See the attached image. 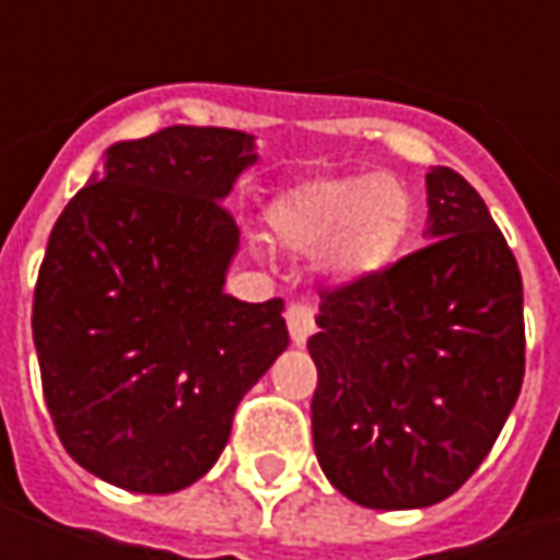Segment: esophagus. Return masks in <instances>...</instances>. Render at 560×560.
Here are the masks:
<instances>
[{
	"mask_svg": "<svg viewBox=\"0 0 560 560\" xmlns=\"http://www.w3.org/2000/svg\"><path fill=\"white\" fill-rule=\"evenodd\" d=\"M287 327L295 346H302L314 334V308L308 302H292L287 308Z\"/></svg>",
	"mask_w": 560,
	"mask_h": 560,
	"instance_id": "esophagus-1",
	"label": "esophagus"
}]
</instances>
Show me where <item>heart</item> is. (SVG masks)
Returning <instances> with one entry per match:
<instances>
[{"mask_svg":"<svg viewBox=\"0 0 560 560\" xmlns=\"http://www.w3.org/2000/svg\"><path fill=\"white\" fill-rule=\"evenodd\" d=\"M411 192L398 180L349 174L292 186L270 205L268 221L283 246L327 248V268L355 280L393 261L411 230Z\"/></svg>","mask_w":560,"mask_h":560,"instance_id":"b5f03b06","label":"heart"}]
</instances>
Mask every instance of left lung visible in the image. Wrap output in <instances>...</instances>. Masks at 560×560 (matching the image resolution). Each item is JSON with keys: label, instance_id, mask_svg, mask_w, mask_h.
Instances as JSON below:
<instances>
[{"label": "left lung", "instance_id": "8db88e82", "mask_svg": "<svg viewBox=\"0 0 560 560\" xmlns=\"http://www.w3.org/2000/svg\"><path fill=\"white\" fill-rule=\"evenodd\" d=\"M430 240L320 290L314 452L358 505L398 511L458 492L524 383V283L480 192L430 167Z\"/></svg>", "mask_w": 560, "mask_h": 560}]
</instances>
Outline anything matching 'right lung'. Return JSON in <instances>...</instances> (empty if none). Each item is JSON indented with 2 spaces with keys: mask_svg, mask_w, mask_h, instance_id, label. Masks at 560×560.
<instances>
[{
  "mask_svg": "<svg viewBox=\"0 0 560 560\" xmlns=\"http://www.w3.org/2000/svg\"><path fill=\"white\" fill-rule=\"evenodd\" d=\"M252 162V137L226 127L118 142L49 233L33 290L43 396L68 455L120 489L196 483L290 342L283 299L224 292L240 243L224 196Z\"/></svg>",
  "mask_w": 560,
  "mask_h": 560,
  "instance_id": "1",
  "label": "right lung"
}]
</instances>
